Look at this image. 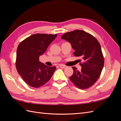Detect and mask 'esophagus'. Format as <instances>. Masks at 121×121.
Here are the masks:
<instances>
[{
	"instance_id": "34e87169",
	"label": "esophagus",
	"mask_w": 121,
	"mask_h": 121,
	"mask_svg": "<svg viewBox=\"0 0 121 121\" xmlns=\"http://www.w3.org/2000/svg\"><path fill=\"white\" fill-rule=\"evenodd\" d=\"M60 67L61 68H63V69H65V68H66L67 67L66 65H60Z\"/></svg>"
}]
</instances>
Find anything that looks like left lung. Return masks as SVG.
<instances>
[{"instance_id": "1", "label": "left lung", "mask_w": 121, "mask_h": 121, "mask_svg": "<svg viewBox=\"0 0 121 121\" xmlns=\"http://www.w3.org/2000/svg\"><path fill=\"white\" fill-rule=\"evenodd\" d=\"M71 43L75 56H81V71L73 67V74L69 79L78 88L84 89L92 86L99 77L104 65V57L98 40L88 33L76 30L64 34L61 37Z\"/></svg>"}]
</instances>
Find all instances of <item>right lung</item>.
<instances>
[{"instance_id":"obj_1","label":"right lung","mask_w":121,"mask_h":121,"mask_svg":"<svg viewBox=\"0 0 121 121\" xmlns=\"http://www.w3.org/2000/svg\"><path fill=\"white\" fill-rule=\"evenodd\" d=\"M57 34H35L22 41L17 47L16 65L17 71L30 86L39 88L52 78L56 67L47 66L39 61V56L56 37Z\"/></svg>"}]
</instances>
